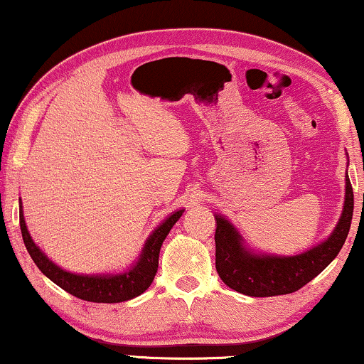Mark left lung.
Listing matches in <instances>:
<instances>
[{
    "instance_id": "obj_1",
    "label": "left lung",
    "mask_w": 364,
    "mask_h": 364,
    "mask_svg": "<svg viewBox=\"0 0 364 364\" xmlns=\"http://www.w3.org/2000/svg\"><path fill=\"white\" fill-rule=\"evenodd\" d=\"M353 197L351 182L346 177L345 210L335 232L325 243L296 257L252 255L243 248L235 228L225 218L217 217L215 268L218 277L232 290L248 296H275L298 291L340 253L350 232L355 207Z\"/></svg>"
}]
</instances>
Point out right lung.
Masks as SVG:
<instances>
[{"label": "right lung", "instance_id": "1", "mask_svg": "<svg viewBox=\"0 0 364 364\" xmlns=\"http://www.w3.org/2000/svg\"><path fill=\"white\" fill-rule=\"evenodd\" d=\"M183 210L172 213L161 227L156 228V232L149 237L146 247L141 253V258L136 263L132 270H129L122 275H102V277H86V275H74V273L64 272L58 265H54L48 257L34 245V242L29 237L26 223H24L23 212L19 213V227H21V235L26 245V250L31 255L36 267L46 275L49 280L61 287L63 290L71 293L76 298L94 303H121L131 298H136L147 290L154 282V277L157 273L159 267V252H161L162 242L166 240L167 233L171 232Z\"/></svg>", "mask_w": 364, "mask_h": 364}]
</instances>
